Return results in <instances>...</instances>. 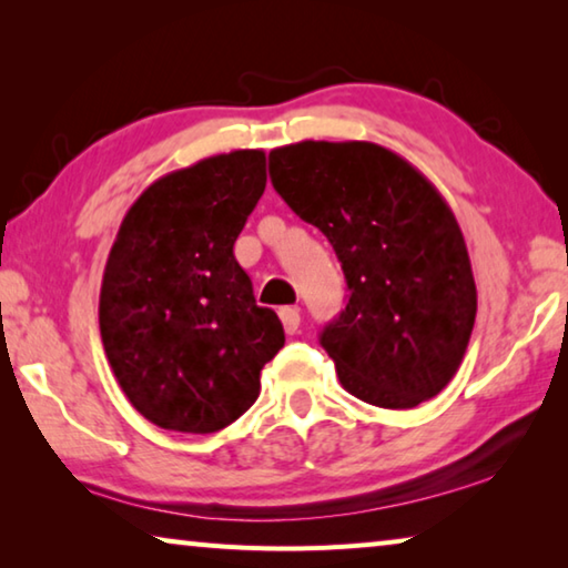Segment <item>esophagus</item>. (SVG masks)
I'll list each match as a JSON object with an SVG mask.
<instances>
[{"label":"esophagus","mask_w":568,"mask_h":568,"mask_svg":"<svg viewBox=\"0 0 568 568\" xmlns=\"http://www.w3.org/2000/svg\"><path fill=\"white\" fill-rule=\"evenodd\" d=\"M277 315H281V323L287 335H293L297 328H301V311H297V307H283Z\"/></svg>","instance_id":"34e87169"}]
</instances>
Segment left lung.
<instances>
[{"instance_id": "8db88e82", "label": "left lung", "mask_w": 568, "mask_h": 568, "mask_svg": "<svg viewBox=\"0 0 568 568\" xmlns=\"http://www.w3.org/2000/svg\"><path fill=\"white\" fill-rule=\"evenodd\" d=\"M271 180L343 265L348 305L321 333L341 386L393 410L438 396L466 355L476 283L434 182L393 150L358 140L275 148Z\"/></svg>"}]
</instances>
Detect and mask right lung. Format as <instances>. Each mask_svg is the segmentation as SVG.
Masks as SVG:
<instances>
[{
	"instance_id": "right-lung-1",
	"label": "right lung",
	"mask_w": 568,
	"mask_h": 568,
	"mask_svg": "<svg viewBox=\"0 0 568 568\" xmlns=\"http://www.w3.org/2000/svg\"><path fill=\"white\" fill-rule=\"evenodd\" d=\"M265 152L233 150L168 172L134 200L100 291V333L124 396L150 423L215 434L257 400L283 348L233 245L265 190Z\"/></svg>"
}]
</instances>
